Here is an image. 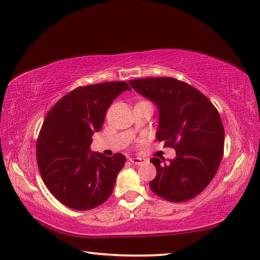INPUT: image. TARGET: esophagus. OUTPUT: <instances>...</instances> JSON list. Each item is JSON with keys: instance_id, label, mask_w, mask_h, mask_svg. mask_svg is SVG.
<instances>
[{"instance_id": "1", "label": "esophagus", "mask_w": 260, "mask_h": 260, "mask_svg": "<svg viewBox=\"0 0 260 260\" xmlns=\"http://www.w3.org/2000/svg\"><path fill=\"white\" fill-rule=\"evenodd\" d=\"M129 161L134 165H142V164L146 163L147 159L144 157H132V158H129Z\"/></svg>"}]
</instances>
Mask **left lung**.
I'll use <instances>...</instances> for the list:
<instances>
[{
    "instance_id": "1",
    "label": "left lung",
    "mask_w": 260,
    "mask_h": 260,
    "mask_svg": "<svg viewBox=\"0 0 260 260\" xmlns=\"http://www.w3.org/2000/svg\"><path fill=\"white\" fill-rule=\"evenodd\" d=\"M129 85L156 105V140L176 152L168 163L162 157L151 159L156 168L151 190L171 202L191 200L212 181L223 155L224 129L217 108L194 87L175 78L133 79Z\"/></svg>"
}]
</instances>
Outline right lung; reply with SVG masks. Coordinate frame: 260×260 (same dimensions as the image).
Listing matches in <instances>:
<instances>
[{"mask_svg":"<svg viewBox=\"0 0 260 260\" xmlns=\"http://www.w3.org/2000/svg\"><path fill=\"white\" fill-rule=\"evenodd\" d=\"M131 90L125 81L78 87L50 109L37 141L41 178L51 194L74 210H90L110 197L126 157L90 150L114 99Z\"/></svg>","mask_w":260,"mask_h":260,"instance_id":"1","label":"right lung"}]
</instances>
